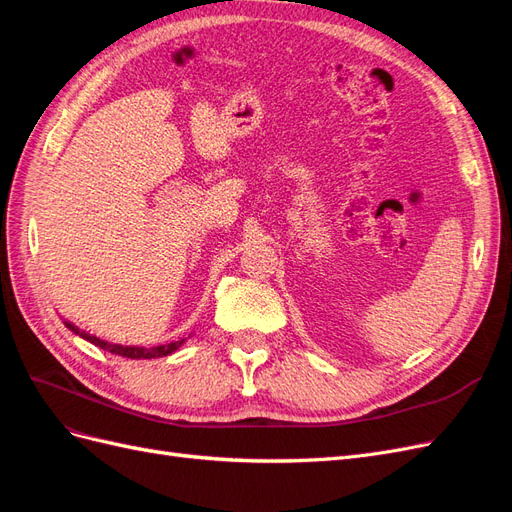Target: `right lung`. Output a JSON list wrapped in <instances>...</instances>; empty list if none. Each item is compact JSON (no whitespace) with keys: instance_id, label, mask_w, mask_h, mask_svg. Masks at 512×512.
Masks as SVG:
<instances>
[{"instance_id":"right-lung-1","label":"right lung","mask_w":512,"mask_h":512,"mask_svg":"<svg viewBox=\"0 0 512 512\" xmlns=\"http://www.w3.org/2000/svg\"><path fill=\"white\" fill-rule=\"evenodd\" d=\"M66 327L81 335L83 339H87V342H91L94 346H100L102 350H108L113 354H119V356H126V359H158V356H168L173 354L177 348H181L185 344V339H179V342H170V344H164V346H153V348H138V346H119V344H108L104 342V339L96 337V335H89L85 331H79V327H74V324L66 322Z\"/></svg>"}]
</instances>
